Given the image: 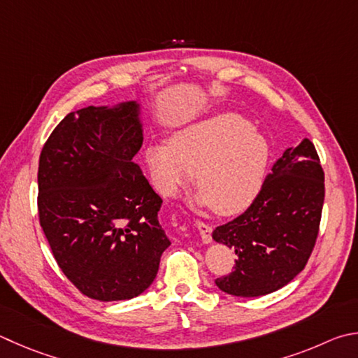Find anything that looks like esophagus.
Returning a JSON list of instances; mask_svg holds the SVG:
<instances>
[{
  "instance_id": "obj_1",
  "label": "esophagus",
  "mask_w": 358,
  "mask_h": 358,
  "mask_svg": "<svg viewBox=\"0 0 358 358\" xmlns=\"http://www.w3.org/2000/svg\"><path fill=\"white\" fill-rule=\"evenodd\" d=\"M197 230L200 233V238H201V243L203 244H210L213 241L211 238V233H213V227L208 225L205 222H201V220H199L197 222Z\"/></svg>"
}]
</instances>
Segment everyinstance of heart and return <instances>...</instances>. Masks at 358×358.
Returning a JSON list of instances; mask_svg holds the SVG:
<instances>
[{
    "mask_svg": "<svg viewBox=\"0 0 358 358\" xmlns=\"http://www.w3.org/2000/svg\"><path fill=\"white\" fill-rule=\"evenodd\" d=\"M269 153L268 141L249 120L222 113L181 128L169 144H148L144 161L162 196H175L196 175L197 205L235 216L262 189Z\"/></svg>",
    "mask_w": 358,
    "mask_h": 358,
    "instance_id": "heart-1",
    "label": "heart"
}]
</instances>
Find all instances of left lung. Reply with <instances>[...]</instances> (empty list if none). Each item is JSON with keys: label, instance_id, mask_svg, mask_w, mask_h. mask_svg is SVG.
Here are the masks:
<instances>
[{"label": "left lung", "instance_id": "1", "mask_svg": "<svg viewBox=\"0 0 358 358\" xmlns=\"http://www.w3.org/2000/svg\"><path fill=\"white\" fill-rule=\"evenodd\" d=\"M324 203V171L315 145L303 139L272 166L247 210L213 231L235 250V269L216 278L220 291L258 297L283 288L301 272L313 250Z\"/></svg>", "mask_w": 358, "mask_h": 358}]
</instances>
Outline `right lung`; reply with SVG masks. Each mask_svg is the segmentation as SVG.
Here are the masks:
<instances>
[{"label":"right lung","instance_id":"1","mask_svg":"<svg viewBox=\"0 0 358 358\" xmlns=\"http://www.w3.org/2000/svg\"><path fill=\"white\" fill-rule=\"evenodd\" d=\"M138 101L67 114L38 159V219L55 259L83 294L101 302L144 292L171 241L162 199L133 158L144 141Z\"/></svg>","mask_w":358,"mask_h":358}]
</instances>
